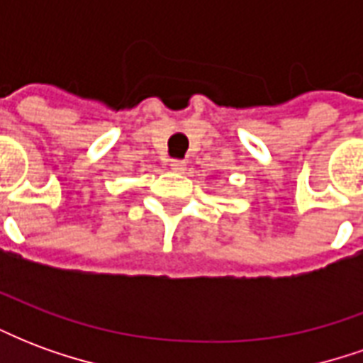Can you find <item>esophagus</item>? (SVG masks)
Returning a JSON list of instances; mask_svg holds the SVG:
<instances>
[{
    "label": "esophagus",
    "mask_w": 363,
    "mask_h": 363,
    "mask_svg": "<svg viewBox=\"0 0 363 363\" xmlns=\"http://www.w3.org/2000/svg\"><path fill=\"white\" fill-rule=\"evenodd\" d=\"M169 167H171L173 171H177V173H181V171L186 169V161H182V159H171V161H169Z\"/></svg>",
    "instance_id": "obj_1"
}]
</instances>
